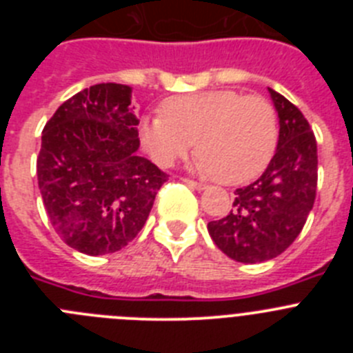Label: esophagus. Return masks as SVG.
<instances>
[{
	"label": "esophagus",
	"mask_w": 353,
	"mask_h": 353,
	"mask_svg": "<svg viewBox=\"0 0 353 353\" xmlns=\"http://www.w3.org/2000/svg\"><path fill=\"white\" fill-rule=\"evenodd\" d=\"M183 182L191 187V189H196V191H205V189H207V185H205V183H198V182H194V180L183 179Z\"/></svg>",
	"instance_id": "obj_1"
}]
</instances>
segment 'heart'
<instances>
[{
	"mask_svg": "<svg viewBox=\"0 0 353 353\" xmlns=\"http://www.w3.org/2000/svg\"><path fill=\"white\" fill-rule=\"evenodd\" d=\"M198 139L194 170L230 185L256 179L277 145L276 111L265 99L235 90L171 97L164 113L139 121V141L161 168L185 157Z\"/></svg>",
	"mask_w": 353,
	"mask_h": 353,
	"instance_id": "1",
	"label": "heart"
}]
</instances>
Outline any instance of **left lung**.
<instances>
[{"mask_svg":"<svg viewBox=\"0 0 353 353\" xmlns=\"http://www.w3.org/2000/svg\"><path fill=\"white\" fill-rule=\"evenodd\" d=\"M279 118L272 161L256 182L235 191L226 217L208 223L214 244L240 263L279 256L304 228L316 198V139L304 114L269 88Z\"/></svg>","mask_w":353,"mask_h":353,"instance_id":"1","label":"left lung"}]
</instances>
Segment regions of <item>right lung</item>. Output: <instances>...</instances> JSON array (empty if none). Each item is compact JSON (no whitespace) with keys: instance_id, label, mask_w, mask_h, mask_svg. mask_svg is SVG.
<instances>
[{"instance_id":"obj_1","label":"right lung","mask_w":353,"mask_h":353,"mask_svg":"<svg viewBox=\"0 0 353 353\" xmlns=\"http://www.w3.org/2000/svg\"><path fill=\"white\" fill-rule=\"evenodd\" d=\"M138 123L130 86L101 83L65 101L43 127L39 189L72 249L117 252L145 226L168 174L138 154Z\"/></svg>"}]
</instances>
